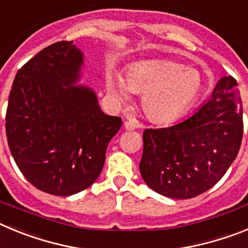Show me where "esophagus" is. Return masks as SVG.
<instances>
[{"instance_id":"34e87169","label":"esophagus","mask_w":248,"mask_h":248,"mask_svg":"<svg viewBox=\"0 0 248 248\" xmlns=\"http://www.w3.org/2000/svg\"><path fill=\"white\" fill-rule=\"evenodd\" d=\"M124 128H125L126 130H134V129L140 128V125L137 120H126V122L124 123Z\"/></svg>"}]
</instances>
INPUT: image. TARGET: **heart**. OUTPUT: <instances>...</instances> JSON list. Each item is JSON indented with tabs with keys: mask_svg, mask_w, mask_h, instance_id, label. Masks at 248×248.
I'll return each mask as SVG.
<instances>
[{
	"mask_svg": "<svg viewBox=\"0 0 248 248\" xmlns=\"http://www.w3.org/2000/svg\"><path fill=\"white\" fill-rule=\"evenodd\" d=\"M108 89L118 102L130 99L131 92L143 93L141 107L156 123H170L191 108L203 89L198 69L172 61H149L130 68L126 80L114 74Z\"/></svg>",
	"mask_w": 248,
	"mask_h": 248,
	"instance_id": "heart-1",
	"label": "heart"
}]
</instances>
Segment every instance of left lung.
Segmentation results:
<instances>
[{
	"instance_id": "1",
	"label": "left lung",
	"mask_w": 248,
	"mask_h": 248,
	"mask_svg": "<svg viewBox=\"0 0 248 248\" xmlns=\"http://www.w3.org/2000/svg\"><path fill=\"white\" fill-rule=\"evenodd\" d=\"M244 134L242 103L231 76L209 102L172 126L145 129L140 174L166 198L191 199L211 189L235 161Z\"/></svg>"
}]
</instances>
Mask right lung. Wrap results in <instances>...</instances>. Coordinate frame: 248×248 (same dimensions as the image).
Wrapping results in <instances>:
<instances>
[{
    "label": "right lung",
    "instance_id": "right-lung-1",
    "mask_svg": "<svg viewBox=\"0 0 248 248\" xmlns=\"http://www.w3.org/2000/svg\"><path fill=\"white\" fill-rule=\"evenodd\" d=\"M84 54L73 41L53 43L17 72L8 98L6 134L23 176L56 196L80 192L97 180L119 117L103 113L82 79Z\"/></svg>",
    "mask_w": 248,
    "mask_h": 248
}]
</instances>
